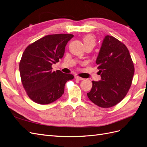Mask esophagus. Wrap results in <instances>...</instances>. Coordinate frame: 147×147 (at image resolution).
I'll list each match as a JSON object with an SVG mask.
<instances>
[{
  "mask_svg": "<svg viewBox=\"0 0 147 147\" xmlns=\"http://www.w3.org/2000/svg\"><path fill=\"white\" fill-rule=\"evenodd\" d=\"M75 78L77 80H78V81H81V80H84V78L80 77H78V76H75Z\"/></svg>",
  "mask_w": 147,
  "mask_h": 147,
  "instance_id": "1",
  "label": "esophagus"
}]
</instances>
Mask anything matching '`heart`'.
I'll return each mask as SVG.
<instances>
[{"mask_svg": "<svg viewBox=\"0 0 147 147\" xmlns=\"http://www.w3.org/2000/svg\"><path fill=\"white\" fill-rule=\"evenodd\" d=\"M83 41L84 43V47L86 45H90L94 46L96 44L95 38L92 35H91V34L85 35V36H84L83 38Z\"/></svg>", "mask_w": 147, "mask_h": 147, "instance_id": "1", "label": "heart"}]
</instances>
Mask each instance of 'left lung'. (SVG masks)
Returning a JSON list of instances; mask_svg holds the SVG:
<instances>
[{"label": "left lung", "instance_id": "1", "mask_svg": "<svg viewBox=\"0 0 147 147\" xmlns=\"http://www.w3.org/2000/svg\"><path fill=\"white\" fill-rule=\"evenodd\" d=\"M96 63L101 80L92 81L87 96L92 102L102 108L112 107L121 102L131 86L134 66L124 44L106 35Z\"/></svg>", "mask_w": 147, "mask_h": 147}]
</instances>
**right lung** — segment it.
I'll return each mask as SVG.
<instances>
[{"label": "right lung", "instance_id": "right-lung-1", "mask_svg": "<svg viewBox=\"0 0 147 147\" xmlns=\"http://www.w3.org/2000/svg\"><path fill=\"white\" fill-rule=\"evenodd\" d=\"M72 34L48 35L25 49L20 62L21 82L29 98L37 104L52 103L62 96L65 83L74 75L60 70L52 71L51 65L63 57L67 43Z\"/></svg>", "mask_w": 147, "mask_h": 147}]
</instances>
